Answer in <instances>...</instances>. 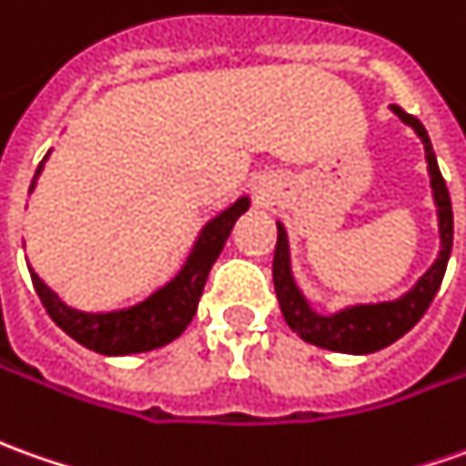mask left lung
Wrapping results in <instances>:
<instances>
[{
    "label": "left lung",
    "mask_w": 466,
    "mask_h": 466,
    "mask_svg": "<svg viewBox=\"0 0 466 466\" xmlns=\"http://www.w3.org/2000/svg\"><path fill=\"white\" fill-rule=\"evenodd\" d=\"M392 112L406 122L419 140L423 142V153L429 163V178H431L433 204H436V217H439V258L433 265L416 280V286L406 290L400 299L380 300V303H357L347 306L341 311L319 313L313 309L309 299L293 278L290 268V247H288L286 227L278 221V245H275L273 258V283L278 293V303L286 324L299 334L300 339L316 344L321 350L344 354H370L385 350L388 344L398 341L408 334L413 326L419 324L420 316L431 306L433 296L439 293V286L444 280L446 262L451 255V242H454V214H451V198L446 191V183L441 178V170L433 155L431 140L426 135V127L420 125L413 114L403 112L400 106H390Z\"/></svg>",
    "instance_id": "1"
}]
</instances>
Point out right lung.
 <instances>
[{
	"label": "right lung",
	"instance_id": "right-lung-1",
	"mask_svg": "<svg viewBox=\"0 0 466 466\" xmlns=\"http://www.w3.org/2000/svg\"><path fill=\"white\" fill-rule=\"evenodd\" d=\"M47 155L35 173L30 193L35 191V183L43 173ZM247 208H249V196H239L232 207H227L214 219H208L196 237L191 252L180 265L178 273L173 275L166 286H160L135 306L116 309V311H78L68 303H63L58 293L50 290L40 280V275L30 268L35 293L43 300L47 316L86 350L106 354V357H122V354L150 352L157 347H166L173 339H178L186 331V326L191 324L193 313L198 309V299L207 286L208 270L227 245L234 221L239 219Z\"/></svg>",
	"mask_w": 466,
	"mask_h": 466
}]
</instances>
